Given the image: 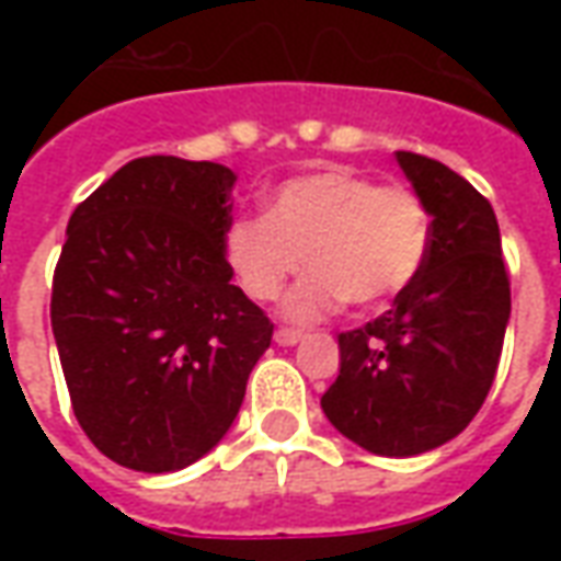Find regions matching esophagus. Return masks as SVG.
Listing matches in <instances>:
<instances>
[{
  "label": "esophagus",
  "mask_w": 561,
  "mask_h": 561,
  "mask_svg": "<svg viewBox=\"0 0 561 561\" xmlns=\"http://www.w3.org/2000/svg\"><path fill=\"white\" fill-rule=\"evenodd\" d=\"M300 340H304V333H300V330H294V328L276 330V342H279V345H297Z\"/></svg>",
  "instance_id": "34e87169"
}]
</instances>
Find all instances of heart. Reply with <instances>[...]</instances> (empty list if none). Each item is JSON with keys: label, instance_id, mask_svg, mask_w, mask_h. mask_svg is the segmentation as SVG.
Segmentation results:
<instances>
[{"label": "heart", "instance_id": "b5f03b06", "mask_svg": "<svg viewBox=\"0 0 561 561\" xmlns=\"http://www.w3.org/2000/svg\"><path fill=\"white\" fill-rule=\"evenodd\" d=\"M433 243L423 197L378 185L364 173L294 176L267 197V216H240L225 228V261L243 291L276 300L306 267L316 270L288 297L291 318H316L342 300L357 309L388 304L421 276Z\"/></svg>", "mask_w": 561, "mask_h": 561}]
</instances>
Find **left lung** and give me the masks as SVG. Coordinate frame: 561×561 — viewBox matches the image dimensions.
<instances>
[{"instance_id":"1","label":"left lung","mask_w":561,"mask_h":561,"mask_svg":"<svg viewBox=\"0 0 561 561\" xmlns=\"http://www.w3.org/2000/svg\"><path fill=\"white\" fill-rule=\"evenodd\" d=\"M397 161L433 216L430 255L385 316L340 333L321 409L369 454L417 457L462 433L493 388L511 282L490 201L442 161Z\"/></svg>"}]
</instances>
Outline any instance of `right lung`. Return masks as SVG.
Segmentation results:
<instances>
[{"mask_svg":"<svg viewBox=\"0 0 561 561\" xmlns=\"http://www.w3.org/2000/svg\"><path fill=\"white\" fill-rule=\"evenodd\" d=\"M231 168L147 156L71 213L50 324L75 417L135 471L192 466L231 430L273 324L225 261Z\"/></svg>","mask_w":561,"mask_h":561,"instance_id":"right-lung-1","label":"right lung"}]
</instances>
